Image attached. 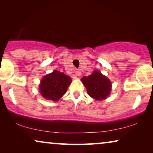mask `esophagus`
Masks as SVG:
<instances>
[{
	"mask_svg": "<svg viewBox=\"0 0 153 153\" xmlns=\"http://www.w3.org/2000/svg\"><path fill=\"white\" fill-rule=\"evenodd\" d=\"M75 74H76L77 76H81V72L79 70H76V71H75Z\"/></svg>",
	"mask_w": 153,
	"mask_h": 153,
	"instance_id": "34e87169",
	"label": "esophagus"
}]
</instances>
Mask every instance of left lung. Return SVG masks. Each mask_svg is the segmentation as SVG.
Listing matches in <instances>:
<instances>
[{
	"instance_id": "8db88e82",
	"label": "left lung",
	"mask_w": 153,
	"mask_h": 153,
	"mask_svg": "<svg viewBox=\"0 0 153 153\" xmlns=\"http://www.w3.org/2000/svg\"><path fill=\"white\" fill-rule=\"evenodd\" d=\"M88 94L96 100L106 99L111 91V83L107 77L96 70L88 76L81 78Z\"/></svg>"
}]
</instances>
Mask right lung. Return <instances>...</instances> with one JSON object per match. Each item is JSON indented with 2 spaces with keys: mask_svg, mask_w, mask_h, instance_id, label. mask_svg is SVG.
<instances>
[{
  "mask_svg": "<svg viewBox=\"0 0 153 153\" xmlns=\"http://www.w3.org/2000/svg\"><path fill=\"white\" fill-rule=\"evenodd\" d=\"M71 81L72 79L68 75L54 70L43 77L39 89L44 98L56 102L65 94Z\"/></svg>",
  "mask_w": 153,
  "mask_h": 153,
  "instance_id": "1",
  "label": "right lung"
}]
</instances>
